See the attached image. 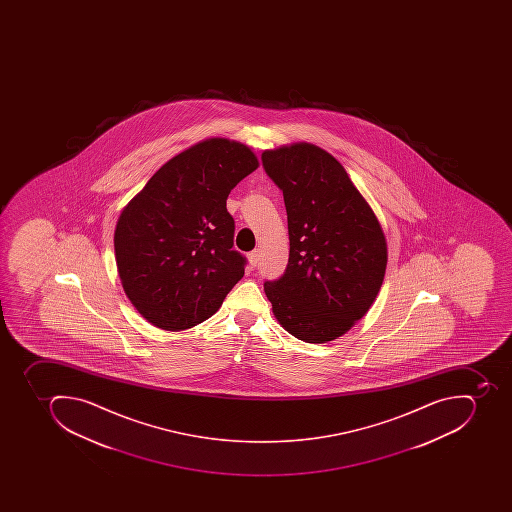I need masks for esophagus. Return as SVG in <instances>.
<instances>
[{"instance_id": "esophagus-1", "label": "esophagus", "mask_w": 512, "mask_h": 512, "mask_svg": "<svg viewBox=\"0 0 512 512\" xmlns=\"http://www.w3.org/2000/svg\"><path fill=\"white\" fill-rule=\"evenodd\" d=\"M248 261H250L251 266H256L259 262V251H251V253H248Z\"/></svg>"}]
</instances>
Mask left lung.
<instances>
[{
    "instance_id": "obj_1",
    "label": "left lung",
    "mask_w": 512,
    "mask_h": 512,
    "mask_svg": "<svg viewBox=\"0 0 512 512\" xmlns=\"http://www.w3.org/2000/svg\"><path fill=\"white\" fill-rule=\"evenodd\" d=\"M283 192L290 258L264 291L280 325L306 343H326L367 314L383 285V229L346 169L312 144L262 153Z\"/></svg>"
}]
</instances>
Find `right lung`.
Segmentation results:
<instances>
[{
    "label": "right lung",
    "instance_id": "1",
    "mask_svg": "<svg viewBox=\"0 0 512 512\" xmlns=\"http://www.w3.org/2000/svg\"><path fill=\"white\" fill-rule=\"evenodd\" d=\"M258 165L240 142H200L161 166L121 211L113 237L118 274L152 325L181 331L205 322L245 274L226 202Z\"/></svg>",
    "mask_w": 512,
    "mask_h": 512
}]
</instances>
